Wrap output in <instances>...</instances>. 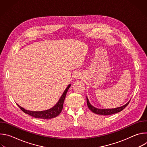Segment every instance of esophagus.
I'll return each mask as SVG.
<instances>
[{
	"instance_id": "34e87169",
	"label": "esophagus",
	"mask_w": 147,
	"mask_h": 147,
	"mask_svg": "<svg viewBox=\"0 0 147 147\" xmlns=\"http://www.w3.org/2000/svg\"><path fill=\"white\" fill-rule=\"evenodd\" d=\"M74 78H76V79H79L80 78V76L78 75V74H76V75H75V76H74Z\"/></svg>"
}]
</instances>
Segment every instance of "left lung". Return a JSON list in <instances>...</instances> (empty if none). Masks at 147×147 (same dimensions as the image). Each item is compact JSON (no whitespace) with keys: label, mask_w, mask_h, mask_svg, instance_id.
Returning a JSON list of instances; mask_svg holds the SVG:
<instances>
[{"label":"left lung","mask_w":147,"mask_h":147,"mask_svg":"<svg viewBox=\"0 0 147 147\" xmlns=\"http://www.w3.org/2000/svg\"><path fill=\"white\" fill-rule=\"evenodd\" d=\"M130 100L127 103H125L123 106L120 107L112 108V109H98L92 105L87 96V105L88 108L94 113L98 114V115H113L121 111L128 105V104L130 102Z\"/></svg>","instance_id":"1"}]
</instances>
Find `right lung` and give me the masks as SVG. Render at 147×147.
I'll list each match as a JSON object with an SVG mask.
<instances>
[{
	"mask_svg": "<svg viewBox=\"0 0 147 147\" xmlns=\"http://www.w3.org/2000/svg\"><path fill=\"white\" fill-rule=\"evenodd\" d=\"M71 84H69L67 87L66 88L65 91L63 93L62 95L60 98L58 102L56 103V104L54 107H53L52 108L43 111H31L28 110H26L24 108L21 107L17 104L18 107L22 110L25 113H27L32 117H34L35 118H39V119H50L52 118H54L56 116H57L60 112L62 111L63 107V103L65 99L66 98V94L70 87Z\"/></svg>",
	"mask_w": 147,
	"mask_h": 147,
	"instance_id": "add662e5",
	"label": "right lung"
}]
</instances>
